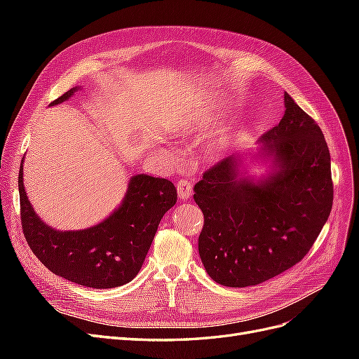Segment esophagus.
Returning a JSON list of instances; mask_svg holds the SVG:
<instances>
[{"mask_svg": "<svg viewBox=\"0 0 359 359\" xmlns=\"http://www.w3.org/2000/svg\"><path fill=\"white\" fill-rule=\"evenodd\" d=\"M177 190H178L180 199L187 201L191 196V193H193V186H191V182L187 181V180H180L177 182Z\"/></svg>", "mask_w": 359, "mask_h": 359, "instance_id": "esophagus-1", "label": "esophagus"}]
</instances>
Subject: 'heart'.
Listing matches in <instances>:
<instances>
[{"label": "heart", "mask_w": 359, "mask_h": 359, "mask_svg": "<svg viewBox=\"0 0 359 359\" xmlns=\"http://www.w3.org/2000/svg\"><path fill=\"white\" fill-rule=\"evenodd\" d=\"M211 124V119L208 115H202V116H193L190 119H187L186 124L181 127V135L182 136H193L196 132H201V130L208 128ZM226 145V137H222L217 140L214 145H211L208 148V156L212 157L215 154H219L220 151L224 148Z\"/></svg>", "instance_id": "obj_1"}]
</instances>
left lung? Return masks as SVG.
<instances>
[{"label":"left lung","instance_id":"1","mask_svg":"<svg viewBox=\"0 0 359 359\" xmlns=\"http://www.w3.org/2000/svg\"><path fill=\"white\" fill-rule=\"evenodd\" d=\"M281 121L260 139L278 170L253 182L238 177V156L205 170L193 199L203 212L199 256L223 286L262 283L301 262L334 199L331 157L316 121L285 93Z\"/></svg>","mask_w":359,"mask_h":359}]
</instances>
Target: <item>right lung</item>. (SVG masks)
I'll list each match as a JSON object with an SVG mask.
<instances>
[{"label": "right lung", "instance_id": "obj_1", "mask_svg": "<svg viewBox=\"0 0 359 359\" xmlns=\"http://www.w3.org/2000/svg\"><path fill=\"white\" fill-rule=\"evenodd\" d=\"M76 90L64 93L52 104L67 100ZM22 170L20 163V222L32 253L53 274L94 289L123 286L137 276L161 217L178 198L172 181L140 173L130 181L123 205L104 222L90 229L60 232L32 211Z\"/></svg>", "mask_w": 359, "mask_h": 359}]
</instances>
